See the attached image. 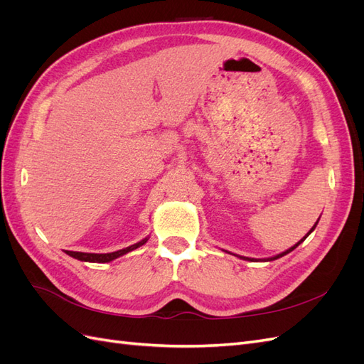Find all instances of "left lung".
Instances as JSON below:
<instances>
[{"label": "left lung", "instance_id": "8db88e82", "mask_svg": "<svg viewBox=\"0 0 364 364\" xmlns=\"http://www.w3.org/2000/svg\"><path fill=\"white\" fill-rule=\"evenodd\" d=\"M317 223H318V220H317V222H316V225H314V226H313V228L310 229V232H308V234H306V235H305V237H304V238H302L301 241H297V243H296L294 246H291L290 249H287V250H285V252L279 253V255H277V257H272V258H266V259H262V261H273V259H278V258H281V257H284V255H287V253H290L291 250H294V249H296L297 246H299V245L302 243V241H304V240H305V238H306L308 235H310V234L313 232V230H314V229H316V226H317ZM237 257H240V255H237ZM240 258H241V259H246V261H261V259H257V258H247V257H240Z\"/></svg>", "mask_w": 364, "mask_h": 364}]
</instances>
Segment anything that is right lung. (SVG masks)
<instances>
[{"mask_svg":"<svg viewBox=\"0 0 364 364\" xmlns=\"http://www.w3.org/2000/svg\"><path fill=\"white\" fill-rule=\"evenodd\" d=\"M147 240H149V238H144V240L138 241V243H135V245H132V246L124 247V249H119V250H117V252H111V253H86V252H73V250H67V255H70V257H73V258H75V259H79V261H86V262H109V261H114V259L118 258V257L126 255L127 252H132V250L138 249L139 246L146 245Z\"/></svg>","mask_w":364,"mask_h":364,"instance_id":"add662e5","label":"right lung"}]
</instances>
